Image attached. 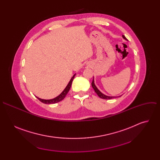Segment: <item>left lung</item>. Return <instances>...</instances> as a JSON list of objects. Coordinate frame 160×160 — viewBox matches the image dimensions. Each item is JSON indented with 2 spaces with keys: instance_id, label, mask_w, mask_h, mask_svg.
<instances>
[{
  "instance_id": "left-lung-1",
  "label": "left lung",
  "mask_w": 160,
  "mask_h": 160,
  "mask_svg": "<svg viewBox=\"0 0 160 160\" xmlns=\"http://www.w3.org/2000/svg\"><path fill=\"white\" fill-rule=\"evenodd\" d=\"M122 37H123V38H124V39H125V40H127V38H126V37L124 36V35H122ZM92 87H93V88H94V91L96 92V93L98 94V96L99 97V98H102V99H112V98H117V97H110V96H106V95H104V94H103L102 93H101L100 91L98 90V88L96 87V86L95 85V84H94V78H93V80H92ZM120 96H119V97H120Z\"/></svg>"
}]
</instances>
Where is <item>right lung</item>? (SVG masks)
Wrapping results in <instances>:
<instances>
[{"instance_id":"obj_1","label":"right lung","mask_w":160,"mask_h":160,"mask_svg":"<svg viewBox=\"0 0 160 160\" xmlns=\"http://www.w3.org/2000/svg\"><path fill=\"white\" fill-rule=\"evenodd\" d=\"M75 75H74L73 76V77L71 78L70 82L68 83V84L67 85V86L66 87V88H64V90L62 91V92H61V94L60 95H59L58 97L55 98L54 99H49V100H45V99H42L40 98H37L40 101H41L43 103H45V104H54V103H57L61 101H62L66 96V94H68V92H69V90L71 88V85H72V82L73 80V78L75 77Z\"/></svg>"}]
</instances>
